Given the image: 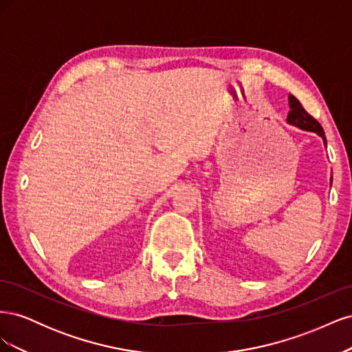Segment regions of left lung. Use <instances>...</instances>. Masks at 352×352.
Returning <instances> with one entry per match:
<instances>
[{"mask_svg":"<svg viewBox=\"0 0 352 352\" xmlns=\"http://www.w3.org/2000/svg\"><path fill=\"white\" fill-rule=\"evenodd\" d=\"M287 100H289V109H291V111H289V114H287L286 122L289 123V124H292V126L300 127V129H302V131L317 133L318 136L322 138L323 144L326 146V136H324V131H323L322 124L318 123L313 116H310L304 110L301 102L298 101L294 97V95L289 94V97H287ZM330 185H332V177H330Z\"/></svg>","mask_w":352,"mask_h":352,"instance_id":"8db88e82","label":"left lung"}]
</instances>
